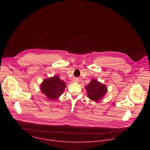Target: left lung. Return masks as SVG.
<instances>
[{
	"label": "left lung",
	"mask_w": 150,
	"mask_h": 150,
	"mask_svg": "<svg viewBox=\"0 0 150 150\" xmlns=\"http://www.w3.org/2000/svg\"><path fill=\"white\" fill-rule=\"evenodd\" d=\"M88 98L95 102L102 98L107 92V87L93 79L86 86Z\"/></svg>",
	"instance_id": "left-lung-1"
}]
</instances>
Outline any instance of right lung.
Wrapping results in <instances>:
<instances>
[{"label":"right lung","mask_w":150,"mask_h":150,"mask_svg":"<svg viewBox=\"0 0 150 150\" xmlns=\"http://www.w3.org/2000/svg\"><path fill=\"white\" fill-rule=\"evenodd\" d=\"M66 88L64 81L58 76H54L45 80L41 84V91L48 99H57Z\"/></svg>","instance_id":"obj_1"}]
</instances>
